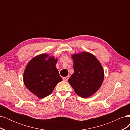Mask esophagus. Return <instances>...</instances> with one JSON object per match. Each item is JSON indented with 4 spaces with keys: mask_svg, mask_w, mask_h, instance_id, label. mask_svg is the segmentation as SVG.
<instances>
[{
    "mask_svg": "<svg viewBox=\"0 0 130 130\" xmlns=\"http://www.w3.org/2000/svg\"><path fill=\"white\" fill-rule=\"evenodd\" d=\"M69 78V76H66V77H63V80L64 81H67Z\"/></svg>",
    "mask_w": 130,
    "mask_h": 130,
    "instance_id": "esophagus-1",
    "label": "esophagus"
}]
</instances>
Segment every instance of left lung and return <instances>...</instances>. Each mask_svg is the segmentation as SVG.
I'll use <instances>...</instances> for the list:
<instances>
[{"instance_id":"8db88e82","label":"left lung","mask_w":130,"mask_h":130,"mask_svg":"<svg viewBox=\"0 0 130 130\" xmlns=\"http://www.w3.org/2000/svg\"><path fill=\"white\" fill-rule=\"evenodd\" d=\"M74 72L68 79L69 84L78 96L88 98L101 86L104 71L99 61L93 54L86 52L73 54Z\"/></svg>"}]
</instances>
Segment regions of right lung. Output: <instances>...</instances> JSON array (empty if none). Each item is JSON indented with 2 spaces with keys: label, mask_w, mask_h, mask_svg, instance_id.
<instances>
[{
  "label": "right lung",
  "mask_w": 130,
  "mask_h": 130,
  "mask_svg": "<svg viewBox=\"0 0 130 130\" xmlns=\"http://www.w3.org/2000/svg\"><path fill=\"white\" fill-rule=\"evenodd\" d=\"M57 62V57L44 53L33 57L26 66L23 82L27 89L38 98L50 95L62 81L56 67Z\"/></svg>",
  "instance_id": "1"
}]
</instances>
